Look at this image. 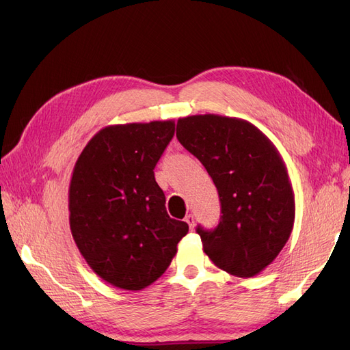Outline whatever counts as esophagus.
I'll use <instances>...</instances> for the list:
<instances>
[{
	"mask_svg": "<svg viewBox=\"0 0 350 350\" xmlns=\"http://www.w3.org/2000/svg\"><path fill=\"white\" fill-rule=\"evenodd\" d=\"M185 221L188 224L189 229H193V228H194V225H196V219H194V216H193V215H188V216L185 217Z\"/></svg>",
	"mask_w": 350,
	"mask_h": 350,
	"instance_id": "esophagus-1",
	"label": "esophagus"
}]
</instances>
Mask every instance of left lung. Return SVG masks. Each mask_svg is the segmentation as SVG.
I'll return each mask as SVG.
<instances>
[{"instance_id":"left-lung-1","label":"left lung","mask_w":350,"mask_h":350,"mask_svg":"<svg viewBox=\"0 0 350 350\" xmlns=\"http://www.w3.org/2000/svg\"><path fill=\"white\" fill-rule=\"evenodd\" d=\"M176 137L204 165L217 188V228H197L215 266L257 276L279 256L295 221V196L283 159L266 134L241 118L216 113L179 118Z\"/></svg>"}]
</instances>
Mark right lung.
Here are the masks:
<instances>
[{
  "mask_svg": "<svg viewBox=\"0 0 350 350\" xmlns=\"http://www.w3.org/2000/svg\"><path fill=\"white\" fill-rule=\"evenodd\" d=\"M174 133L172 120L108 125L74 165L71 235L89 267L115 288L142 291L156 282L188 232L169 217L153 172Z\"/></svg>",
  "mask_w": 350,
  "mask_h": 350,
  "instance_id": "obj_1",
  "label": "right lung"
}]
</instances>
